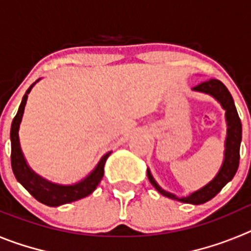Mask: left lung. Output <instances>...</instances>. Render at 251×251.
<instances>
[{"label": "left lung", "mask_w": 251, "mask_h": 251, "mask_svg": "<svg viewBox=\"0 0 251 251\" xmlns=\"http://www.w3.org/2000/svg\"><path fill=\"white\" fill-rule=\"evenodd\" d=\"M194 90L202 92L206 94L212 95L214 98L220 101L224 109L226 110V122H227V137H226V150H225V159L221 166L219 174L216 175L211 182L207 183L205 187H202L199 191L194 192L187 197L178 199L175 195L170 192L163 191L161 187L153 179L150 171H147V176L150 182L153 187L163 196L172 199V200H178L185 203H194V205H200V203L207 202L212 197L216 196L219 192L223 190L226 183L234 178L236 171L239 167V161H240V143H241V122L239 118L238 110L235 106L232 97L225 85L217 79H207L202 81L199 85L194 86Z\"/></svg>", "instance_id": "1"}]
</instances>
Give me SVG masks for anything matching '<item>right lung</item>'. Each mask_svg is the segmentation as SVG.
Listing matches in <instances>:
<instances>
[{"label": "right lung", "mask_w": 251, "mask_h": 251, "mask_svg": "<svg viewBox=\"0 0 251 251\" xmlns=\"http://www.w3.org/2000/svg\"><path fill=\"white\" fill-rule=\"evenodd\" d=\"M34 85L35 83L26 90L21 104H20L19 110H17V114L15 115L12 124H11V166H12L13 175H15L17 181L39 202L44 203V205L59 206L80 200L83 197H86L88 195L92 194L101 181L104 175V165H105V161L109 157L110 152H108L101 157L98 166L95 167V170L89 176L83 179L81 182L75 183L73 186L55 185V183L48 182L46 179L41 178L36 174H34L27 166V163H26L25 158H24L19 141V128L20 123H21L22 114H24V109H25L26 100H27V94Z\"/></svg>", "instance_id": "add662e5"}]
</instances>
